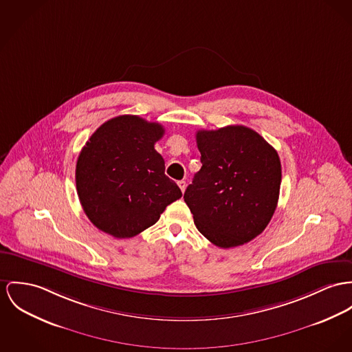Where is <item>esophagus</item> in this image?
<instances>
[{"label": "esophagus", "instance_id": "esophagus-1", "mask_svg": "<svg viewBox=\"0 0 352 352\" xmlns=\"http://www.w3.org/2000/svg\"><path fill=\"white\" fill-rule=\"evenodd\" d=\"M178 186H179V189L182 190V192H184V191L186 190V186H188V185H186V182H185V181H179V182H178Z\"/></svg>", "mask_w": 352, "mask_h": 352}]
</instances>
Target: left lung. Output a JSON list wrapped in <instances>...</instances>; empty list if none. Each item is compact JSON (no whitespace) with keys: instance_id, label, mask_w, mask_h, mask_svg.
<instances>
[{"instance_id":"1","label":"left lung","mask_w":352,"mask_h":352,"mask_svg":"<svg viewBox=\"0 0 352 352\" xmlns=\"http://www.w3.org/2000/svg\"><path fill=\"white\" fill-rule=\"evenodd\" d=\"M201 170L185 191L197 229L228 249L264 232L276 210L281 163L277 151L245 126L199 130Z\"/></svg>"}]
</instances>
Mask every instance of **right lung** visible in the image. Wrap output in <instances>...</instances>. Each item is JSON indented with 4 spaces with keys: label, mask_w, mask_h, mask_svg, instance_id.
<instances>
[{
    "label": "right lung",
    "mask_w": 352,
    "mask_h": 352,
    "mask_svg": "<svg viewBox=\"0 0 352 352\" xmlns=\"http://www.w3.org/2000/svg\"><path fill=\"white\" fill-rule=\"evenodd\" d=\"M163 134L160 123L122 115L103 123L82 147L76 189L84 213L99 230L134 237L182 197L154 148Z\"/></svg>",
    "instance_id": "add662e5"
}]
</instances>
